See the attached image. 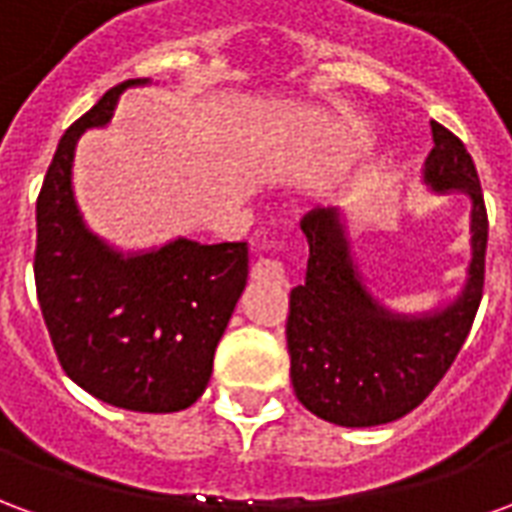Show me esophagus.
Returning a JSON list of instances; mask_svg holds the SVG:
<instances>
[{"mask_svg":"<svg viewBox=\"0 0 512 512\" xmlns=\"http://www.w3.org/2000/svg\"><path fill=\"white\" fill-rule=\"evenodd\" d=\"M252 279L266 285H285V266L279 257H260L252 266Z\"/></svg>","mask_w":512,"mask_h":512,"instance_id":"34e87169","label":"esophagus"}]
</instances>
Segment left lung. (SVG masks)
<instances>
[{
    "mask_svg": "<svg viewBox=\"0 0 512 512\" xmlns=\"http://www.w3.org/2000/svg\"><path fill=\"white\" fill-rule=\"evenodd\" d=\"M430 128L425 180L472 197V266L452 307L411 321L389 315L362 288L337 213L318 208L301 219L310 260L304 285L290 290V381L301 406L334 425L370 428L417 408L455 362L483 299L488 211L480 175L450 128L436 120Z\"/></svg>",
    "mask_w": 512,
    "mask_h": 512,
    "instance_id": "8db88e82",
    "label": "left lung"
}]
</instances>
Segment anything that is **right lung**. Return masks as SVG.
<instances>
[{
    "mask_svg": "<svg viewBox=\"0 0 512 512\" xmlns=\"http://www.w3.org/2000/svg\"><path fill=\"white\" fill-rule=\"evenodd\" d=\"M136 79L106 90L62 134L38 194L35 288L62 370L109 406L169 414L205 392L213 354L246 285V244L178 238L123 257L84 230L71 191L73 147L109 123Z\"/></svg>",
    "mask_w": 512,
    "mask_h": 512,
    "instance_id": "obj_1",
    "label": "right lung"
}]
</instances>
